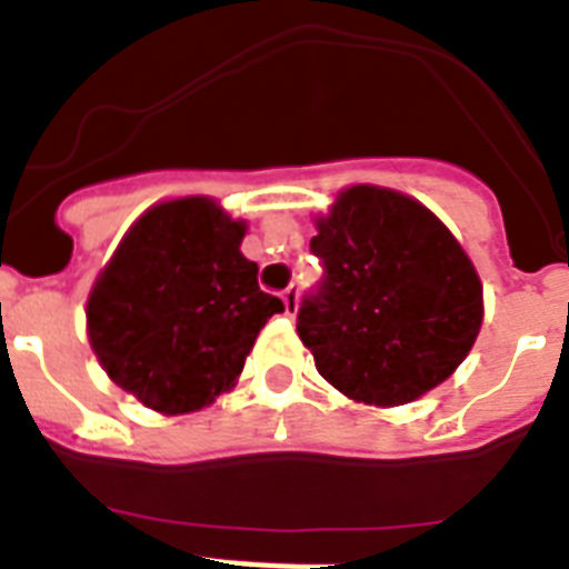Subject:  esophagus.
I'll return each instance as SVG.
<instances>
[{
    "label": "esophagus",
    "instance_id": "1",
    "mask_svg": "<svg viewBox=\"0 0 569 569\" xmlns=\"http://www.w3.org/2000/svg\"><path fill=\"white\" fill-rule=\"evenodd\" d=\"M281 301H284V313L296 316V310H299V288H293V284H290V288L281 293Z\"/></svg>",
    "mask_w": 569,
    "mask_h": 569
}]
</instances>
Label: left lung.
Masks as SVG:
<instances>
[{"label": "left lung", "mask_w": 569, "mask_h": 569, "mask_svg": "<svg viewBox=\"0 0 569 569\" xmlns=\"http://www.w3.org/2000/svg\"><path fill=\"white\" fill-rule=\"evenodd\" d=\"M325 276L296 330L336 390L407 405L453 373L481 328V281L453 233L396 190L356 184L316 222Z\"/></svg>", "instance_id": "left-lung-1"}]
</instances>
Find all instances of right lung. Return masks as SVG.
Wrapping results in <instances>:
<instances>
[{
	"mask_svg": "<svg viewBox=\"0 0 569 569\" xmlns=\"http://www.w3.org/2000/svg\"><path fill=\"white\" fill-rule=\"evenodd\" d=\"M244 224L210 199L150 208L88 299V336L116 385L159 413L210 405L284 305L239 250Z\"/></svg>",
	"mask_w": 569,
	"mask_h": 569,
	"instance_id": "right-lung-1",
	"label": "right lung"
}]
</instances>
